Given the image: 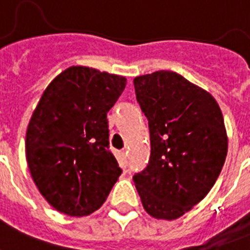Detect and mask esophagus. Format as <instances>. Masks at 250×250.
Masks as SVG:
<instances>
[{"label":"esophagus","mask_w":250,"mask_h":250,"mask_svg":"<svg viewBox=\"0 0 250 250\" xmlns=\"http://www.w3.org/2000/svg\"><path fill=\"white\" fill-rule=\"evenodd\" d=\"M119 162H121L123 166H127V152L125 150H122L119 153Z\"/></svg>","instance_id":"obj_1"}]
</instances>
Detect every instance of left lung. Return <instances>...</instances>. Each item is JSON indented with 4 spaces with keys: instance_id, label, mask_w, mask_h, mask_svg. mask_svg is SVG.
Returning a JSON list of instances; mask_svg holds the SVG:
<instances>
[{
    "instance_id": "1",
    "label": "left lung",
    "mask_w": 250,
    "mask_h": 250,
    "mask_svg": "<svg viewBox=\"0 0 250 250\" xmlns=\"http://www.w3.org/2000/svg\"><path fill=\"white\" fill-rule=\"evenodd\" d=\"M148 118L150 158L133 176L145 211L172 221L197 205L221 174L227 133L215 98L174 71L133 79Z\"/></svg>"
}]
</instances>
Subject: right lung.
I'll return each instance as SVG.
<instances>
[{
	"instance_id": "obj_1",
	"label": "right lung",
	"mask_w": 250,
	"mask_h": 250,
	"mask_svg": "<svg viewBox=\"0 0 250 250\" xmlns=\"http://www.w3.org/2000/svg\"><path fill=\"white\" fill-rule=\"evenodd\" d=\"M125 83V76L72 66L41 96L25 157L42 197L61 213L84 217L100 209L122 174L109 149L107 111Z\"/></svg>"
}]
</instances>
